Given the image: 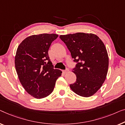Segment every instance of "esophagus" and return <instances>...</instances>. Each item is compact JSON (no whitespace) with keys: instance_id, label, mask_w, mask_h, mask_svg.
<instances>
[{"instance_id":"1","label":"esophagus","mask_w":125,"mask_h":125,"mask_svg":"<svg viewBox=\"0 0 125 125\" xmlns=\"http://www.w3.org/2000/svg\"><path fill=\"white\" fill-rule=\"evenodd\" d=\"M68 71H69V70H68V69H66V70H64V71H63V73H68Z\"/></svg>"}]
</instances>
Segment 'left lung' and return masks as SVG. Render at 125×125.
Returning a JSON list of instances; mask_svg holds the SVG:
<instances>
[{
    "instance_id": "1",
    "label": "left lung",
    "mask_w": 125,
    "mask_h": 125,
    "mask_svg": "<svg viewBox=\"0 0 125 125\" xmlns=\"http://www.w3.org/2000/svg\"><path fill=\"white\" fill-rule=\"evenodd\" d=\"M74 62H78L72 72L76 81L70 87L75 94L88 97L97 92L106 79L109 57L102 40L93 33H76L61 35Z\"/></svg>"
}]
</instances>
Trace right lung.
Returning <instances> with one entry per match:
<instances>
[{"label": "right lung", "mask_w": 125, "mask_h": 125, "mask_svg": "<svg viewBox=\"0 0 125 125\" xmlns=\"http://www.w3.org/2000/svg\"><path fill=\"white\" fill-rule=\"evenodd\" d=\"M56 34L31 35L17 47L15 57L16 73L20 83L28 94L40 99L52 94L62 72L54 69L48 50Z\"/></svg>", "instance_id": "obj_1"}]
</instances>
